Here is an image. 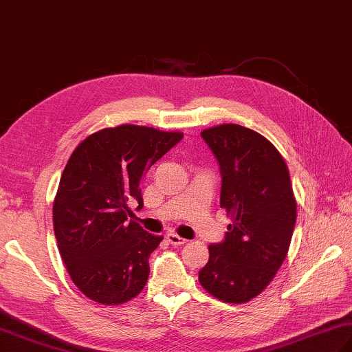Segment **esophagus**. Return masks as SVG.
Instances as JSON below:
<instances>
[{
  "instance_id": "obj_1",
  "label": "esophagus",
  "mask_w": 352,
  "mask_h": 352,
  "mask_svg": "<svg viewBox=\"0 0 352 352\" xmlns=\"http://www.w3.org/2000/svg\"><path fill=\"white\" fill-rule=\"evenodd\" d=\"M166 241H168L170 245H174V246H180V245L188 243V239L180 237V236L175 234V233H168V234H166Z\"/></svg>"
}]
</instances>
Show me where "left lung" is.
Listing matches in <instances>:
<instances>
[{
    "mask_svg": "<svg viewBox=\"0 0 352 352\" xmlns=\"http://www.w3.org/2000/svg\"><path fill=\"white\" fill-rule=\"evenodd\" d=\"M201 136L219 162L221 207L231 223L226 241L208 245L199 283L223 302H248L287 256L296 222L289 169L278 149L246 126L221 124Z\"/></svg>",
    "mask_w": 352,
    "mask_h": 352,
    "instance_id": "left-lung-1",
    "label": "left lung"
}]
</instances>
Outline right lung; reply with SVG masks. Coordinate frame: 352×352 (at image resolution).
Segmentation results:
<instances>
[{"label": "right lung", "instance_id": "right-lung-1", "mask_svg": "<svg viewBox=\"0 0 352 352\" xmlns=\"http://www.w3.org/2000/svg\"><path fill=\"white\" fill-rule=\"evenodd\" d=\"M182 138V131L124 124L91 134L74 149L52 221L66 271L89 300L119 305L144 290L149 254L163 236L129 221L126 203L134 198L144 206L142 178Z\"/></svg>", "mask_w": 352, "mask_h": 352}]
</instances>
